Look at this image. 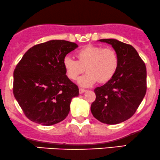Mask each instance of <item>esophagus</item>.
Listing matches in <instances>:
<instances>
[{
	"instance_id": "obj_1",
	"label": "esophagus",
	"mask_w": 160,
	"mask_h": 160,
	"mask_svg": "<svg viewBox=\"0 0 160 160\" xmlns=\"http://www.w3.org/2000/svg\"><path fill=\"white\" fill-rule=\"evenodd\" d=\"M85 91H86L85 89H83V88H79V93H80V94H82V93H84Z\"/></svg>"
}]
</instances>
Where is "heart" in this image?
<instances>
[{
    "instance_id": "1",
    "label": "heart",
    "mask_w": 160,
    "mask_h": 160,
    "mask_svg": "<svg viewBox=\"0 0 160 160\" xmlns=\"http://www.w3.org/2000/svg\"><path fill=\"white\" fill-rule=\"evenodd\" d=\"M78 61L69 56L63 59V67L69 79L76 80L79 75L87 73L78 79L82 87H91L97 82L106 83L112 79L119 67V58L113 48L88 46L76 54Z\"/></svg>"
}]
</instances>
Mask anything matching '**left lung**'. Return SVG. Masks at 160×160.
I'll use <instances>...</instances> for the list:
<instances>
[{
	"instance_id": "left-lung-1",
	"label": "left lung",
	"mask_w": 160,
	"mask_h": 160,
	"mask_svg": "<svg viewBox=\"0 0 160 160\" xmlns=\"http://www.w3.org/2000/svg\"><path fill=\"white\" fill-rule=\"evenodd\" d=\"M99 41L112 46L119 58V67L112 79L94 89L96 99L91 111L99 121L118 124L132 117L143 100L147 90V70L131 45L115 39Z\"/></svg>"
}]
</instances>
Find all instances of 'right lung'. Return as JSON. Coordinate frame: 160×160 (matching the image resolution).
I'll return each instance as SVG.
<instances>
[{"instance_id": "right-lung-1", "label": "right lung", "mask_w": 160, "mask_h": 160, "mask_svg": "<svg viewBox=\"0 0 160 160\" xmlns=\"http://www.w3.org/2000/svg\"><path fill=\"white\" fill-rule=\"evenodd\" d=\"M78 45L50 40L28 49L13 73V94L28 119L42 125L59 123L68 115L78 86L66 75L63 59Z\"/></svg>"}]
</instances>
